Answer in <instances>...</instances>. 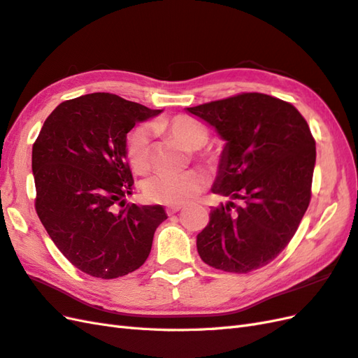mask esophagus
Segmentation results:
<instances>
[{
    "mask_svg": "<svg viewBox=\"0 0 358 358\" xmlns=\"http://www.w3.org/2000/svg\"><path fill=\"white\" fill-rule=\"evenodd\" d=\"M182 207H180V206H176V207H168L166 208V213L171 216V215H176V213H178L180 210H181Z\"/></svg>",
    "mask_w": 358,
    "mask_h": 358,
    "instance_id": "34e87169",
    "label": "esophagus"
}]
</instances>
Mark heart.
Instances as JSON below:
<instances>
[{
	"instance_id": "b5f03b06",
	"label": "heart",
	"mask_w": 358,
	"mask_h": 358,
	"mask_svg": "<svg viewBox=\"0 0 358 358\" xmlns=\"http://www.w3.org/2000/svg\"><path fill=\"white\" fill-rule=\"evenodd\" d=\"M154 130L166 133L186 150L195 151L208 142V130L204 124L187 115H177L154 124ZM128 163L136 173H146L151 169V141L150 130L137 125L128 133L125 142ZM199 159L207 164L216 162V155L210 151L199 152ZM207 186L204 173L189 171L181 176H155L145 181L143 196L146 201L163 206H185L195 199Z\"/></svg>"
}]
</instances>
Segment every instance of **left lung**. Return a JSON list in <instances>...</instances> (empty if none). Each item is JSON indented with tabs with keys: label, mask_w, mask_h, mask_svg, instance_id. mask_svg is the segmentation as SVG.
<instances>
[{
	"label": "left lung",
	"mask_w": 358,
	"mask_h": 358,
	"mask_svg": "<svg viewBox=\"0 0 358 358\" xmlns=\"http://www.w3.org/2000/svg\"><path fill=\"white\" fill-rule=\"evenodd\" d=\"M187 110L227 141L212 190L231 199L210 212L196 237L199 257L231 273L266 266L295 236L311 199L316 142L307 121L287 101L259 92Z\"/></svg>",
	"instance_id": "left-lung-1"
}]
</instances>
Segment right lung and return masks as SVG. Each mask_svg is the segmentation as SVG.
<instances>
[{"mask_svg": "<svg viewBox=\"0 0 358 358\" xmlns=\"http://www.w3.org/2000/svg\"><path fill=\"white\" fill-rule=\"evenodd\" d=\"M159 113L96 92L63 101L33 143L36 213L59 251L92 277L112 280L139 269L168 217L162 206L125 204L134 185L127 133Z\"/></svg>", "mask_w": 358, "mask_h": 358, "instance_id": "add662e5", "label": "right lung"}]
</instances>
